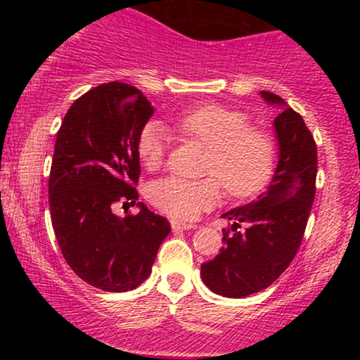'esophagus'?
Returning a JSON list of instances; mask_svg holds the SVG:
<instances>
[{"instance_id": "34e87169", "label": "esophagus", "mask_w": 360, "mask_h": 360, "mask_svg": "<svg viewBox=\"0 0 360 360\" xmlns=\"http://www.w3.org/2000/svg\"><path fill=\"white\" fill-rule=\"evenodd\" d=\"M171 226H172V230H174V232H183V230L194 229V225H191V223H181L177 220H172Z\"/></svg>"}]
</instances>
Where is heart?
Wrapping results in <instances>:
<instances>
[{"label": "heart", "mask_w": 360, "mask_h": 360, "mask_svg": "<svg viewBox=\"0 0 360 360\" xmlns=\"http://www.w3.org/2000/svg\"><path fill=\"white\" fill-rule=\"evenodd\" d=\"M176 125L184 135L210 147L205 172L218 176L230 196H254L269 183L276 160L274 142L266 131L252 128L242 111L210 103L186 111ZM167 147L169 134L162 123L152 120L139 131L137 152L148 169L162 162ZM217 180L188 181L169 176L152 183L148 198L169 217L193 220L218 203Z\"/></svg>", "instance_id": "heart-1"}]
</instances>
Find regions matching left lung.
Segmentation results:
<instances>
[{
    "instance_id": "left-lung-1",
    "label": "left lung",
    "mask_w": 360,
    "mask_h": 360,
    "mask_svg": "<svg viewBox=\"0 0 360 360\" xmlns=\"http://www.w3.org/2000/svg\"><path fill=\"white\" fill-rule=\"evenodd\" d=\"M260 96L281 110L272 122L278 166L266 191L221 214L232 221L229 230H223L225 245L217 257L201 264L203 283L225 298H245L262 291L288 269L303 240L315 200L318 157L313 135L283 98L269 91H260ZM240 224L246 225L243 233L236 230Z\"/></svg>"
}]
</instances>
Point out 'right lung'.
Masks as SVG:
<instances>
[{
  "mask_svg": "<svg viewBox=\"0 0 360 360\" xmlns=\"http://www.w3.org/2000/svg\"><path fill=\"white\" fill-rule=\"evenodd\" d=\"M152 115L142 91L113 81L74 101L57 131L49 177L53 233L69 267L103 291L140 286L171 232L143 203L137 215L112 212L139 200L137 139Z\"/></svg>",
  "mask_w": 360,
  "mask_h": 360,
  "instance_id": "right-lung-1",
  "label": "right lung"
}]
</instances>
